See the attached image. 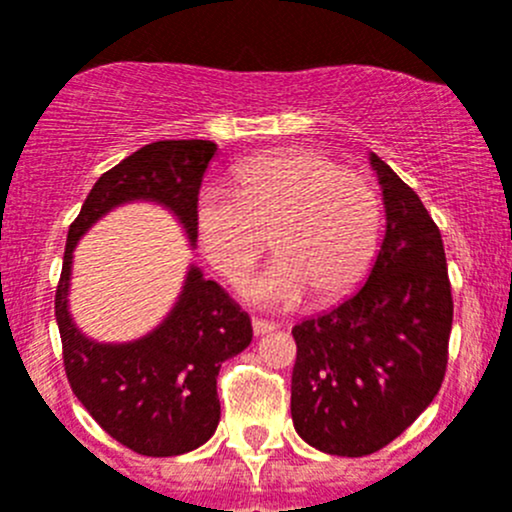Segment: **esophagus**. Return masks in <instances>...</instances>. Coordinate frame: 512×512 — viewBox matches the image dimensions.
<instances>
[{
    "label": "esophagus",
    "instance_id": "esophagus-1",
    "mask_svg": "<svg viewBox=\"0 0 512 512\" xmlns=\"http://www.w3.org/2000/svg\"><path fill=\"white\" fill-rule=\"evenodd\" d=\"M251 326H253V334H256V337H259V334H269V332H274V329H276V321L253 319V321H251Z\"/></svg>",
    "mask_w": 512,
    "mask_h": 512
}]
</instances>
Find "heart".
Listing matches in <instances>:
<instances>
[{"mask_svg": "<svg viewBox=\"0 0 512 512\" xmlns=\"http://www.w3.org/2000/svg\"><path fill=\"white\" fill-rule=\"evenodd\" d=\"M379 218L372 183L314 150L253 155L233 168V193L208 186L193 203L198 248L226 281L251 269L269 231L274 261L241 284L251 304L269 309L309 291L347 294L372 261Z\"/></svg>", "mask_w": 512, "mask_h": 512, "instance_id": "heart-1", "label": "heart"}]
</instances>
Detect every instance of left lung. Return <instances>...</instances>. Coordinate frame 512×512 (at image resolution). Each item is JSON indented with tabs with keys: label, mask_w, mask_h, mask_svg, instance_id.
<instances>
[{
	"label": "left lung",
	"mask_w": 512,
	"mask_h": 512,
	"mask_svg": "<svg viewBox=\"0 0 512 512\" xmlns=\"http://www.w3.org/2000/svg\"><path fill=\"white\" fill-rule=\"evenodd\" d=\"M369 160L387 226L367 281L291 329V420L301 440L342 457L382 450L430 407L445 379L452 329L440 228L379 155Z\"/></svg>",
	"instance_id": "8db88e82"
}]
</instances>
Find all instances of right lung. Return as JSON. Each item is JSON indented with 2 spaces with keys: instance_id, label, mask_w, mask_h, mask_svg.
<instances>
[{
  "instance_id": "obj_1",
  "label": "right lung",
  "mask_w": 512,
  "mask_h": 512,
  "mask_svg": "<svg viewBox=\"0 0 512 512\" xmlns=\"http://www.w3.org/2000/svg\"><path fill=\"white\" fill-rule=\"evenodd\" d=\"M211 140H158L102 173L67 231L55 294L67 382L92 420L138 455L173 457L201 447L216 432L218 369L251 344V319L196 266L163 324L128 344L87 339L67 309L72 251L105 213L130 201H153L178 216L196 243L193 203L216 155Z\"/></svg>"
}]
</instances>
